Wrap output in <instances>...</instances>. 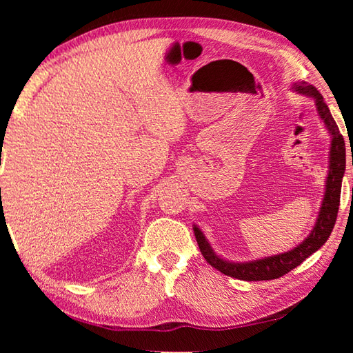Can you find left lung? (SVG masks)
<instances>
[{"instance_id":"obj_1","label":"left lung","mask_w":353,"mask_h":353,"mask_svg":"<svg viewBox=\"0 0 353 353\" xmlns=\"http://www.w3.org/2000/svg\"><path fill=\"white\" fill-rule=\"evenodd\" d=\"M291 89L297 94L306 95L314 100L319 118L321 119V123L325 124L329 137H331L325 192L323 199H321L316 224H314L310 235L306 236L301 244H297L294 249H291L288 252L272 254V256L258 258L253 261L234 262L221 258L220 254H216L215 250L212 249V245L209 244L208 238L205 236L203 232H201V229L197 224H192L194 235H196L200 252L208 261V264H211L223 274L235 277V279L239 281L250 282L277 279V277L291 272L292 268L301 265L306 258H310L312 253H316L320 247L327 241V238L331 236V232L334 229L336 214H339L341 182L344 171H346V145H344V138L341 137L339 125L334 121L323 97H321V94L316 88L302 80L292 83Z\"/></svg>"}]
</instances>
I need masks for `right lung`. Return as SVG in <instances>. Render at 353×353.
Here are the masks:
<instances>
[{"label": "right lung", "mask_w": 353, "mask_h": 353, "mask_svg": "<svg viewBox=\"0 0 353 353\" xmlns=\"http://www.w3.org/2000/svg\"><path fill=\"white\" fill-rule=\"evenodd\" d=\"M1 215H3V211H1Z\"/></svg>", "instance_id": "add662e5"}]
</instances>
